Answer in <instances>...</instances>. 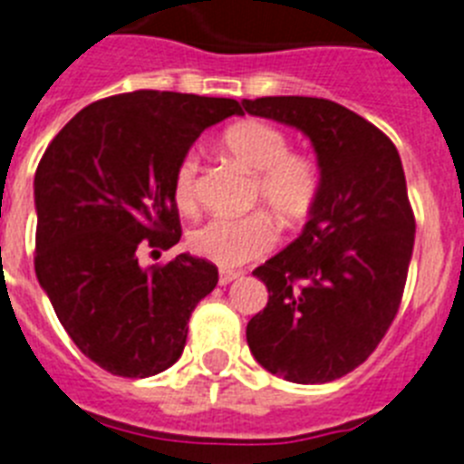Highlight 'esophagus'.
Listing matches in <instances>:
<instances>
[{
	"label": "esophagus",
	"instance_id": "34e87169",
	"mask_svg": "<svg viewBox=\"0 0 464 464\" xmlns=\"http://www.w3.org/2000/svg\"><path fill=\"white\" fill-rule=\"evenodd\" d=\"M236 278H240L238 271H221L219 274V285H228V283H233Z\"/></svg>",
	"mask_w": 464,
	"mask_h": 464
}]
</instances>
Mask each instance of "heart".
I'll return each mask as SVG.
<instances>
[{"label":"heart","mask_w":464,"mask_h":464,"mask_svg":"<svg viewBox=\"0 0 464 464\" xmlns=\"http://www.w3.org/2000/svg\"><path fill=\"white\" fill-rule=\"evenodd\" d=\"M221 143L236 160L255 172L250 200L264 205L283 226H297L314 212L323 190V169L314 155L290 150L283 130L264 120H243L231 124ZM200 160L193 150L179 158L172 174V198L181 212L198 208ZM276 240L268 214L212 217L188 233L193 255L221 268H233L262 256Z\"/></svg>","instance_id":"b5f03b06"}]
</instances>
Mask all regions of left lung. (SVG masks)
I'll list each match as a JSON object with an SVG mask.
<instances>
[{
    "instance_id": "8db88e82",
    "label": "left lung",
    "mask_w": 464,
    "mask_h": 464,
    "mask_svg": "<svg viewBox=\"0 0 464 464\" xmlns=\"http://www.w3.org/2000/svg\"><path fill=\"white\" fill-rule=\"evenodd\" d=\"M250 115L304 131L323 190L304 231L256 266L268 302L247 323V344L274 375L333 382L371 356L396 318L415 243L399 150L349 108L311 96L243 101Z\"/></svg>"
}]
</instances>
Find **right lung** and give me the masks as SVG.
I'll return each mask as SVG.
<instances>
[{
  "instance_id": "add662e5",
  "label": "right lung",
  "mask_w": 464,
  "mask_h": 464,
  "mask_svg": "<svg viewBox=\"0 0 464 464\" xmlns=\"http://www.w3.org/2000/svg\"><path fill=\"white\" fill-rule=\"evenodd\" d=\"M240 112L233 99L139 89L89 103L46 146L34 274L70 340L103 371L150 377L184 352L190 314L219 271L188 252L148 268L139 256L179 243L174 167L208 127Z\"/></svg>"
}]
</instances>
